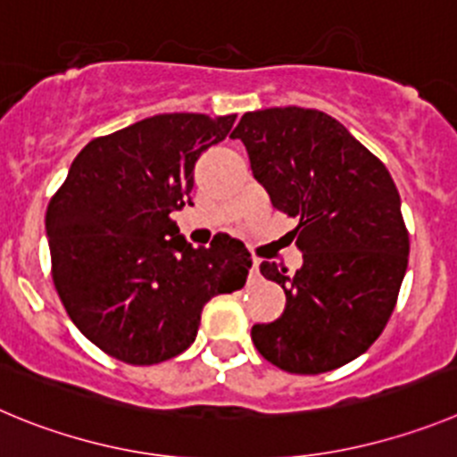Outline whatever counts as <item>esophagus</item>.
Listing matches in <instances>:
<instances>
[{"mask_svg":"<svg viewBox=\"0 0 457 457\" xmlns=\"http://www.w3.org/2000/svg\"><path fill=\"white\" fill-rule=\"evenodd\" d=\"M250 275H259V259H253V264H250Z\"/></svg>","mask_w":457,"mask_h":457,"instance_id":"34e87169","label":"esophagus"}]
</instances>
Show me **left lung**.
Returning a JSON list of instances; mask_svg holds the SVG:
<instances>
[{
  "instance_id": "8db88e82",
  "label": "left lung",
  "mask_w": 457,
  "mask_h": 457,
  "mask_svg": "<svg viewBox=\"0 0 457 457\" xmlns=\"http://www.w3.org/2000/svg\"><path fill=\"white\" fill-rule=\"evenodd\" d=\"M229 138L248 150L253 175L294 229V275L262 262L287 294L282 316L253 326L254 346L289 373H326L371 346L387 326L408 269L401 195L385 163L346 127L316 109L245 113Z\"/></svg>"
}]
</instances>
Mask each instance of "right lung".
<instances>
[{"label":"right lung","instance_id":"1","mask_svg":"<svg viewBox=\"0 0 457 457\" xmlns=\"http://www.w3.org/2000/svg\"><path fill=\"white\" fill-rule=\"evenodd\" d=\"M237 116L159 113L90 141L49 200L52 278L81 335L127 364H159L195 341L213 295L241 289L250 253L232 237L193 248L172 212L193 168Z\"/></svg>","mask_w":457,"mask_h":457}]
</instances>
